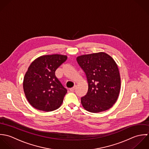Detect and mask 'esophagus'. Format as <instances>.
<instances>
[{
    "mask_svg": "<svg viewBox=\"0 0 149 149\" xmlns=\"http://www.w3.org/2000/svg\"><path fill=\"white\" fill-rule=\"evenodd\" d=\"M75 89H76V86H74V87H73V88H72L70 89V91H71V92H73V91H75Z\"/></svg>",
    "mask_w": 149,
    "mask_h": 149,
    "instance_id": "34e87169",
    "label": "esophagus"
}]
</instances>
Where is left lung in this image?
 Wrapping results in <instances>:
<instances>
[{"instance_id": "left-lung-1", "label": "left lung", "mask_w": 149, "mask_h": 149, "mask_svg": "<svg viewBox=\"0 0 149 149\" xmlns=\"http://www.w3.org/2000/svg\"><path fill=\"white\" fill-rule=\"evenodd\" d=\"M77 61L88 83L81 104L88 111L98 113L111 108L119 97L121 81L118 65L111 56L99 52L78 56Z\"/></svg>"}]
</instances>
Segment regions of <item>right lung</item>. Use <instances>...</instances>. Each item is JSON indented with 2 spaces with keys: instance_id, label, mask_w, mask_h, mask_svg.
Wrapping results in <instances>:
<instances>
[{
  "instance_id": "1",
  "label": "right lung",
  "mask_w": 149,
  "mask_h": 149,
  "mask_svg": "<svg viewBox=\"0 0 149 149\" xmlns=\"http://www.w3.org/2000/svg\"><path fill=\"white\" fill-rule=\"evenodd\" d=\"M67 59L61 55H45L33 61L24 79L25 96L34 108L50 112L59 108L67 90L55 76V71Z\"/></svg>"
}]
</instances>
